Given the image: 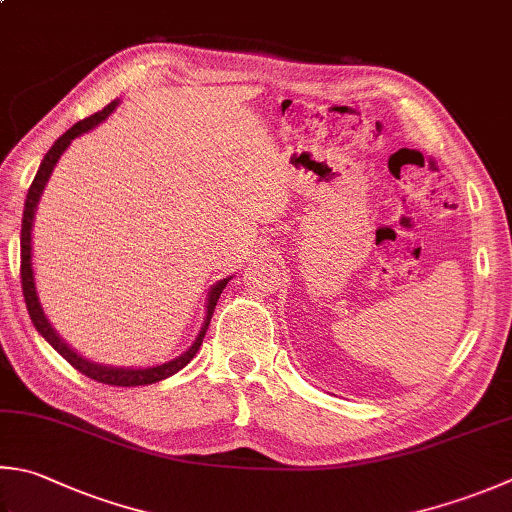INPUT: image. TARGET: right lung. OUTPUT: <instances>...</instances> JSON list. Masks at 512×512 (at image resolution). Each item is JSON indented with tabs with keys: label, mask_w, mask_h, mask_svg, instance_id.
<instances>
[{
	"label": "right lung",
	"mask_w": 512,
	"mask_h": 512,
	"mask_svg": "<svg viewBox=\"0 0 512 512\" xmlns=\"http://www.w3.org/2000/svg\"><path fill=\"white\" fill-rule=\"evenodd\" d=\"M115 106H118V100H113L111 104H106L102 111L93 113L91 118H84L82 122L73 124V127L64 133V136L57 138L53 142V147L48 149V153L42 160L40 169H37L35 173V180L31 189H28L26 194V205H24V218H22V289H24V301H26V307H28V314H31V321L35 325V330L40 332L44 339L51 343L57 352H60L66 361H69L73 368L77 372H82L89 376V379L98 381V383H106V385H120V388H133V385H149V383H156V381H162L167 379V376L176 374L178 370L185 368V365L194 359L196 352L200 350L202 345V339H205V332L209 327V321H211V314H214L216 310V303L220 294H223V289L227 287V283L231 281L229 278H223V281H218L214 287L209 289V296H207V316H205V323H202L200 327V334L196 336L194 345L189 347V350L185 354H180L178 359H173L169 363H162V365H156V368H111V365H102V363H93L89 359H84V356L77 354L73 347L66 345L60 334H57L53 330V325L48 323V318L42 310V303H40V296H37V287H35V276H33V256H31V231H33V218H35V209H37V202H40V196L42 191L46 187L48 178H51V171L55 167V162L60 160L62 153L66 151V147H69L71 140H75L77 136H82V133H86L93 127H98V124L109 115Z\"/></svg>",
	"instance_id": "right-lung-1"
}]
</instances>
